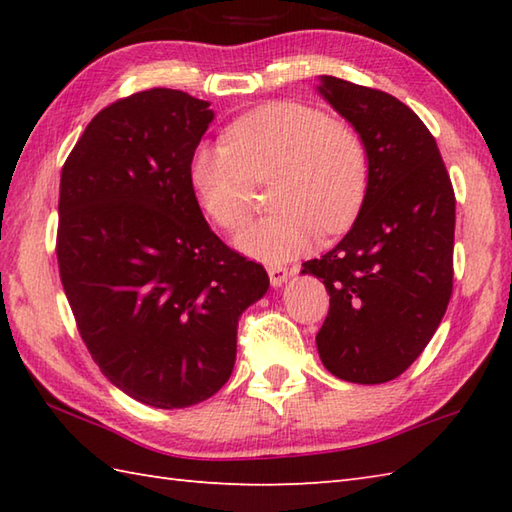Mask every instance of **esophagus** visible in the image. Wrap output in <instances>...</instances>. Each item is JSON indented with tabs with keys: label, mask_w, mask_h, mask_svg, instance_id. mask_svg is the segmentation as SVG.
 <instances>
[{
	"label": "esophagus",
	"mask_w": 512,
	"mask_h": 512,
	"mask_svg": "<svg viewBox=\"0 0 512 512\" xmlns=\"http://www.w3.org/2000/svg\"><path fill=\"white\" fill-rule=\"evenodd\" d=\"M268 277H270V284H273V288H279L288 281L290 270L286 266H268Z\"/></svg>",
	"instance_id": "esophagus-1"
}]
</instances>
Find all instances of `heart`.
Wrapping results in <instances>:
<instances>
[{"mask_svg": "<svg viewBox=\"0 0 512 512\" xmlns=\"http://www.w3.org/2000/svg\"><path fill=\"white\" fill-rule=\"evenodd\" d=\"M189 178L202 209L233 228L255 200L257 182L275 180L279 211L248 222L237 233L242 253L286 262L325 233L352 224L367 189L361 136L319 107L295 101L264 105L226 129V143L195 147Z\"/></svg>", "mask_w": 512, "mask_h": 512, "instance_id": "1", "label": "heart"}]
</instances>
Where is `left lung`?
<instances>
[{
  "mask_svg": "<svg viewBox=\"0 0 512 512\" xmlns=\"http://www.w3.org/2000/svg\"><path fill=\"white\" fill-rule=\"evenodd\" d=\"M317 92L367 154L352 228L301 270L323 279L330 295L317 350L336 378L387 383L422 354L447 312L455 195L436 138L396 96L336 76H319Z\"/></svg>",
  "mask_w": 512,
  "mask_h": 512,
  "instance_id": "8db88e82",
  "label": "left lung"
}]
</instances>
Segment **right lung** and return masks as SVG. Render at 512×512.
Returning a JSON list of instances; mask_svg holds the SVG:
<instances>
[{"mask_svg": "<svg viewBox=\"0 0 512 512\" xmlns=\"http://www.w3.org/2000/svg\"><path fill=\"white\" fill-rule=\"evenodd\" d=\"M209 101L151 88L105 107L61 171L57 257L81 339L112 385L184 409L231 378L264 266L206 224L189 178Z\"/></svg>", "mask_w": 512, "mask_h": 512, "instance_id": "1", "label": "right lung"}]
</instances>
